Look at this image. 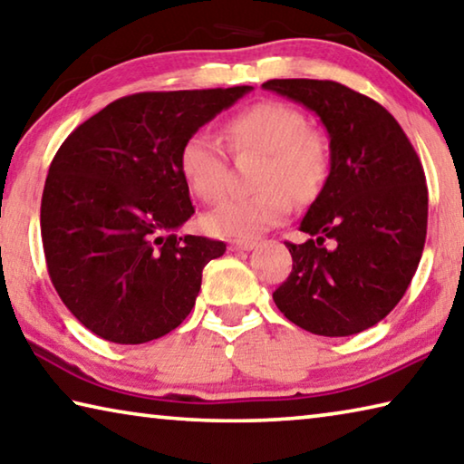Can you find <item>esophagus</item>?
Instances as JSON below:
<instances>
[{"mask_svg":"<svg viewBox=\"0 0 464 464\" xmlns=\"http://www.w3.org/2000/svg\"><path fill=\"white\" fill-rule=\"evenodd\" d=\"M256 246L255 240H232L230 242V250H253Z\"/></svg>","mask_w":464,"mask_h":464,"instance_id":"1","label":"esophagus"}]
</instances>
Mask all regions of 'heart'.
Segmentation results:
<instances>
[{
    "label": "heart",
    "mask_w": 464,
    "mask_h": 464,
    "mask_svg": "<svg viewBox=\"0 0 464 464\" xmlns=\"http://www.w3.org/2000/svg\"><path fill=\"white\" fill-rule=\"evenodd\" d=\"M224 140L234 151H261L256 172L261 188L234 195L205 216L216 237L250 240L271 230L290 214L295 201H313L329 177V146L308 127L292 104L267 101L248 106L224 123ZM179 169L188 188L203 201H216L226 188V150L214 133L195 131L179 151Z\"/></svg>",
    "instance_id": "heart-1"
}]
</instances>
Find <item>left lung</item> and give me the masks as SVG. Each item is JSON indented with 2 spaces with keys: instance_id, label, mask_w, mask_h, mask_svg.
Segmentation results:
<instances>
[{
  "instance_id": "8db88e82",
  "label": "left lung",
  "mask_w": 464,
  "mask_h": 464,
  "mask_svg": "<svg viewBox=\"0 0 464 464\" xmlns=\"http://www.w3.org/2000/svg\"><path fill=\"white\" fill-rule=\"evenodd\" d=\"M329 133L331 169L302 218V245L285 242L292 273L273 292L300 329L324 337L366 331L403 298L428 232L420 158L384 106L331 80H269Z\"/></svg>"
}]
</instances>
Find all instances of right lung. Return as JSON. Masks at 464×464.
<instances>
[{
    "mask_svg": "<svg viewBox=\"0 0 464 464\" xmlns=\"http://www.w3.org/2000/svg\"><path fill=\"white\" fill-rule=\"evenodd\" d=\"M250 90L123 96L61 143L41 203L44 259L59 298L94 335L148 343L193 310L203 267L226 245L174 234L195 214L179 151Z\"/></svg>",
    "mask_w": 464,
    "mask_h": 464,
    "instance_id": "1",
    "label": "right lung"
}]
</instances>
